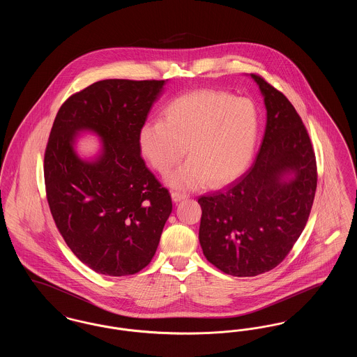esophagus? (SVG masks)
Masks as SVG:
<instances>
[{"instance_id":"esophagus-1","label":"esophagus","mask_w":357,"mask_h":357,"mask_svg":"<svg viewBox=\"0 0 357 357\" xmlns=\"http://www.w3.org/2000/svg\"><path fill=\"white\" fill-rule=\"evenodd\" d=\"M171 197H172V201H174V202H181V201L188 198L187 194H185V192H179V191H172Z\"/></svg>"}]
</instances>
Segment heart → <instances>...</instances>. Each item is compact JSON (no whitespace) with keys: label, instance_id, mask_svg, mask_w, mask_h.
<instances>
[{"label":"heart","instance_id":"b5f03b06","mask_svg":"<svg viewBox=\"0 0 357 357\" xmlns=\"http://www.w3.org/2000/svg\"><path fill=\"white\" fill-rule=\"evenodd\" d=\"M165 119L146 121L139 132L143 155L155 170L167 174L171 186L195 188L207 181L221 186L248 166L255 149L258 115L255 104L223 91L181 95L165 108Z\"/></svg>","mask_w":357,"mask_h":357}]
</instances>
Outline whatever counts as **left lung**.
<instances>
[{
    "mask_svg": "<svg viewBox=\"0 0 357 357\" xmlns=\"http://www.w3.org/2000/svg\"><path fill=\"white\" fill-rule=\"evenodd\" d=\"M252 77L268 111L259 151L234 182L198 199L204 257L234 277L269 272L285 259L305 227L317 187L316 155L300 115L262 76ZM289 172L295 178L284 183Z\"/></svg>",
    "mask_w": 357,
    "mask_h": 357,
    "instance_id": "left-lung-1",
    "label": "left lung"
}]
</instances>
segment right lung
<instances>
[{
    "mask_svg": "<svg viewBox=\"0 0 357 357\" xmlns=\"http://www.w3.org/2000/svg\"><path fill=\"white\" fill-rule=\"evenodd\" d=\"M165 80L108 79L69 96L52 126L44 155L47 199L72 253L92 271L140 272L156 252L172 202L140 155L139 132ZM103 139L96 162L82 161L77 130Z\"/></svg>",
    "mask_w": 357,
    "mask_h": 357,
    "instance_id": "obj_1",
    "label": "right lung"
}]
</instances>
